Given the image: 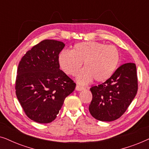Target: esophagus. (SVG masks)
<instances>
[{
  "instance_id": "esophagus-1",
  "label": "esophagus",
  "mask_w": 149,
  "mask_h": 149,
  "mask_svg": "<svg viewBox=\"0 0 149 149\" xmlns=\"http://www.w3.org/2000/svg\"><path fill=\"white\" fill-rule=\"evenodd\" d=\"M76 89L77 91H83V90H84L85 88H84V87H83V86H80V85H76Z\"/></svg>"
}]
</instances>
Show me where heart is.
Here are the masks:
<instances>
[{"label": "heart", "mask_w": 149, "mask_h": 149, "mask_svg": "<svg viewBox=\"0 0 149 149\" xmlns=\"http://www.w3.org/2000/svg\"><path fill=\"white\" fill-rule=\"evenodd\" d=\"M120 60V52L112 45L97 41H84L74 45L72 50H64L59 54L58 61L63 71L75 76L82 67L84 69L77 76L82 84L91 82H104L117 69Z\"/></svg>", "instance_id": "heart-1"}]
</instances>
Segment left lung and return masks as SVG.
<instances>
[{
    "mask_svg": "<svg viewBox=\"0 0 149 149\" xmlns=\"http://www.w3.org/2000/svg\"><path fill=\"white\" fill-rule=\"evenodd\" d=\"M93 99L89 112L101 121H112L125 112L138 91L135 63L122 65L106 82L91 88Z\"/></svg>",
    "mask_w": 149,
    "mask_h": 149,
    "instance_id": "left-lung-1",
    "label": "left lung"
}]
</instances>
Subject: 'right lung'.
<instances>
[{
    "label": "right lung",
    "instance_id": "1",
    "mask_svg": "<svg viewBox=\"0 0 149 149\" xmlns=\"http://www.w3.org/2000/svg\"><path fill=\"white\" fill-rule=\"evenodd\" d=\"M64 47L62 41L45 39L28 51L19 63L15 94L26 115L33 121H53L76 87L60 69L58 54Z\"/></svg>",
    "mask_w": 149,
    "mask_h": 149
}]
</instances>
